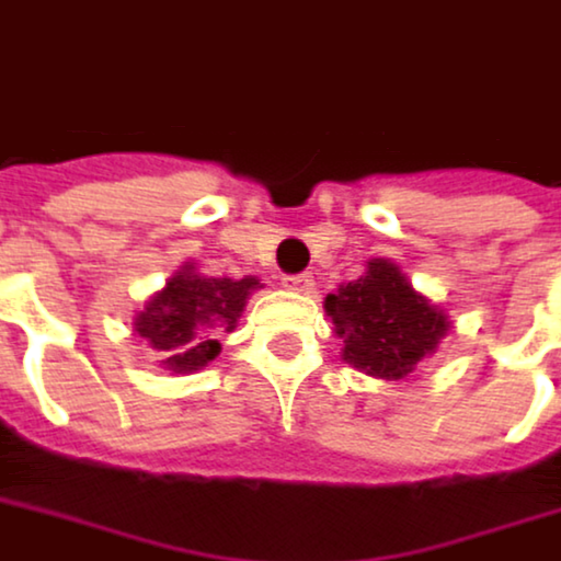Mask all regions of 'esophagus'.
I'll return each instance as SVG.
<instances>
[{
	"label": "esophagus",
	"instance_id": "esophagus-1",
	"mask_svg": "<svg viewBox=\"0 0 561 561\" xmlns=\"http://www.w3.org/2000/svg\"><path fill=\"white\" fill-rule=\"evenodd\" d=\"M282 285L288 288V291H297V294H309L314 288V279L309 273H297V276H285Z\"/></svg>",
	"mask_w": 561,
	"mask_h": 561
}]
</instances>
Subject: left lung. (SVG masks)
Wrapping results in <instances>:
<instances>
[{"label":"left lung","mask_w":561,"mask_h":561,"mask_svg":"<svg viewBox=\"0 0 561 561\" xmlns=\"http://www.w3.org/2000/svg\"><path fill=\"white\" fill-rule=\"evenodd\" d=\"M323 309L333 318L342 359L356 371L401 380L449 333V314L422 297L398 264L371 259L359 279L327 294Z\"/></svg>","instance_id":"1"}]
</instances>
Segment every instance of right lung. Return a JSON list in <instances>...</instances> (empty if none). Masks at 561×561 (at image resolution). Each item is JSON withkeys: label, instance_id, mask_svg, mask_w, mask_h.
I'll list each match as a JSON object with an SVG mask.
<instances>
[{"label": "right lung", "instance_id": "1", "mask_svg": "<svg viewBox=\"0 0 561 561\" xmlns=\"http://www.w3.org/2000/svg\"><path fill=\"white\" fill-rule=\"evenodd\" d=\"M261 288L255 276L214 279L186 261L163 291H157L133 318V330L145 347L172 375H193L217 359L219 335L231 333L249 294Z\"/></svg>", "mask_w": 561, "mask_h": 561}]
</instances>
